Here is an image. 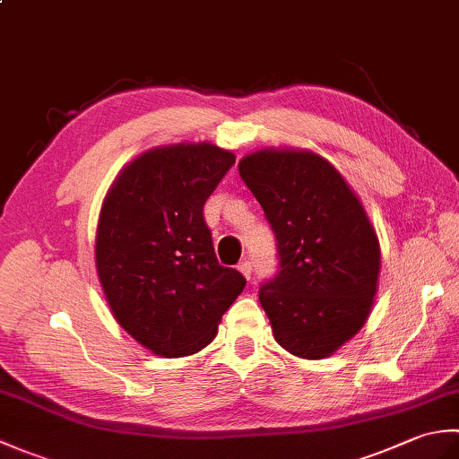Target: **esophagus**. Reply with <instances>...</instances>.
I'll list each match as a JSON object with an SVG mask.
<instances>
[{
    "mask_svg": "<svg viewBox=\"0 0 459 459\" xmlns=\"http://www.w3.org/2000/svg\"><path fill=\"white\" fill-rule=\"evenodd\" d=\"M238 270H240V274L245 276L247 280H250V276H252V264L248 260H242L240 264H238Z\"/></svg>",
    "mask_w": 459,
    "mask_h": 459,
    "instance_id": "34e87169",
    "label": "esophagus"
}]
</instances>
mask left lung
Segmentation results:
<instances>
[{
	"mask_svg": "<svg viewBox=\"0 0 459 459\" xmlns=\"http://www.w3.org/2000/svg\"><path fill=\"white\" fill-rule=\"evenodd\" d=\"M238 173L278 242L280 272L258 291L274 339L301 359L333 355L365 325L378 286V238L363 204L307 150L255 152Z\"/></svg>",
	"mask_w": 459,
	"mask_h": 459,
	"instance_id": "obj_1",
	"label": "left lung"
}]
</instances>
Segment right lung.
I'll return each mask as SVG.
<instances>
[{"instance_id": "1", "label": "right lung", "mask_w": 459, "mask_h": 459, "mask_svg": "<svg viewBox=\"0 0 459 459\" xmlns=\"http://www.w3.org/2000/svg\"><path fill=\"white\" fill-rule=\"evenodd\" d=\"M217 145L173 143L138 155L120 171L96 229V272L122 329L171 359L193 355L247 280L221 266L204 201L235 163Z\"/></svg>"}]
</instances>
